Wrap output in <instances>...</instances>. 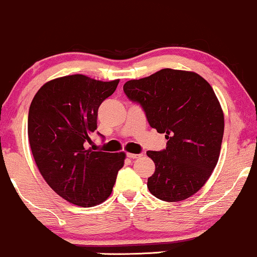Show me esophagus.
Segmentation results:
<instances>
[{
	"mask_svg": "<svg viewBox=\"0 0 257 257\" xmlns=\"http://www.w3.org/2000/svg\"><path fill=\"white\" fill-rule=\"evenodd\" d=\"M141 156H142V154H132V153L127 154V158H130V159H138V158H141Z\"/></svg>",
	"mask_w": 257,
	"mask_h": 257,
	"instance_id": "esophagus-1",
	"label": "esophagus"
}]
</instances>
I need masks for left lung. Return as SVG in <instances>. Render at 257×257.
I'll use <instances>...</instances> for the list:
<instances>
[{
    "label": "left lung",
    "mask_w": 257,
    "mask_h": 257,
    "mask_svg": "<svg viewBox=\"0 0 257 257\" xmlns=\"http://www.w3.org/2000/svg\"><path fill=\"white\" fill-rule=\"evenodd\" d=\"M123 92L168 140L166 149L147 152L155 164L149 191L166 202L191 197L209 179L221 149L224 113L212 86L195 72L165 68L126 81Z\"/></svg>",
    "instance_id": "left-lung-1"
}]
</instances>
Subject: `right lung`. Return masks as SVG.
<instances>
[{
	"label": "right lung",
	"mask_w": 257,
	"mask_h": 257,
	"mask_svg": "<svg viewBox=\"0 0 257 257\" xmlns=\"http://www.w3.org/2000/svg\"><path fill=\"white\" fill-rule=\"evenodd\" d=\"M117 84L66 75L45 83L30 105L27 132L36 165L48 185L75 206L107 200L123 166V153L87 148L97 128L99 105Z\"/></svg>",
	"instance_id": "right-lung-1"
}]
</instances>
